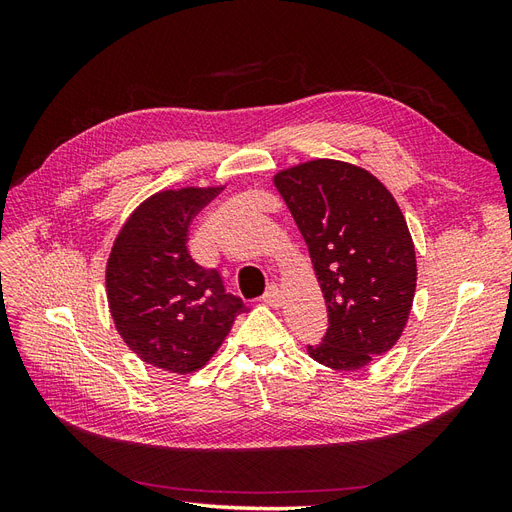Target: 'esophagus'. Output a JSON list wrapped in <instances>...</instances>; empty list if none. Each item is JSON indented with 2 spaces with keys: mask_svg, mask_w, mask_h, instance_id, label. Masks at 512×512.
Wrapping results in <instances>:
<instances>
[{
  "mask_svg": "<svg viewBox=\"0 0 512 512\" xmlns=\"http://www.w3.org/2000/svg\"><path fill=\"white\" fill-rule=\"evenodd\" d=\"M262 301H265L271 307H280V303H282V290L277 288L275 284H271L267 288V292H265V297H262Z\"/></svg>",
  "mask_w": 512,
  "mask_h": 512,
  "instance_id": "obj_1",
  "label": "esophagus"
}]
</instances>
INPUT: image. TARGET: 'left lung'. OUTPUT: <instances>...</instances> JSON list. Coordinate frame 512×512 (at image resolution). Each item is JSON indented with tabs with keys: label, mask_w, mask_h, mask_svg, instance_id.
<instances>
[{
	"label": "left lung",
	"mask_w": 512,
	"mask_h": 512,
	"mask_svg": "<svg viewBox=\"0 0 512 512\" xmlns=\"http://www.w3.org/2000/svg\"><path fill=\"white\" fill-rule=\"evenodd\" d=\"M307 243L329 329L307 344L314 361L354 371L389 352L416 290V256L395 198L367 170L312 160L275 175Z\"/></svg>",
	"instance_id": "1"
}]
</instances>
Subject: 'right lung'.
Segmentation results:
<instances>
[{
  "instance_id": "add662e5",
  "label": "right lung",
  "mask_w": 512,
  "mask_h": 512,
  "mask_svg": "<svg viewBox=\"0 0 512 512\" xmlns=\"http://www.w3.org/2000/svg\"><path fill=\"white\" fill-rule=\"evenodd\" d=\"M222 188L166 190L123 224L106 265L108 307L128 348L145 363L190 374L228 335L245 303L226 292L218 269L188 250L194 215Z\"/></svg>"
}]
</instances>
